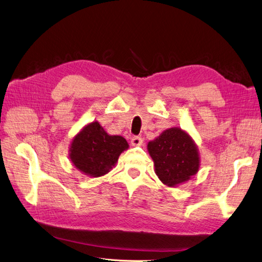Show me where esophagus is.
Segmentation results:
<instances>
[{"mask_svg": "<svg viewBox=\"0 0 262 262\" xmlns=\"http://www.w3.org/2000/svg\"><path fill=\"white\" fill-rule=\"evenodd\" d=\"M130 144L133 146H140V145L143 144V138L140 137V136H134L130 139Z\"/></svg>", "mask_w": 262, "mask_h": 262, "instance_id": "esophagus-1", "label": "esophagus"}]
</instances>
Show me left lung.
<instances>
[{"instance_id":"obj_1","label":"left lung","mask_w":262,"mask_h":262,"mask_svg":"<svg viewBox=\"0 0 262 262\" xmlns=\"http://www.w3.org/2000/svg\"><path fill=\"white\" fill-rule=\"evenodd\" d=\"M147 147L156 175L167 186L175 187L187 182L199 169L197 147L188 134L180 128L166 129Z\"/></svg>"}]
</instances>
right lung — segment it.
Listing matches in <instances>:
<instances>
[{
	"label": "right lung",
	"instance_id": "add662e5",
	"mask_svg": "<svg viewBox=\"0 0 262 262\" xmlns=\"http://www.w3.org/2000/svg\"><path fill=\"white\" fill-rule=\"evenodd\" d=\"M127 148L128 144L124 137L111 136L99 123L93 122L74 137L70 158L85 175L99 177L115 166L120 154Z\"/></svg>",
	"mask_w": 262,
	"mask_h": 262
}]
</instances>
